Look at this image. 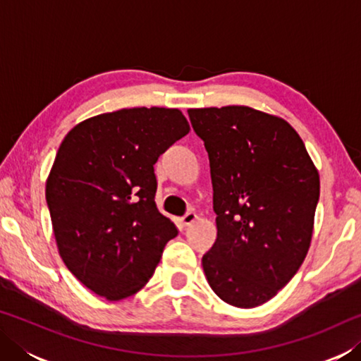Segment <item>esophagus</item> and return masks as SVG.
Here are the masks:
<instances>
[{
  "label": "esophagus",
  "mask_w": 361,
  "mask_h": 361,
  "mask_svg": "<svg viewBox=\"0 0 361 361\" xmlns=\"http://www.w3.org/2000/svg\"><path fill=\"white\" fill-rule=\"evenodd\" d=\"M195 219H197V215H195L194 212H188L186 215L183 216L181 221H183V224H185V226H191L195 221Z\"/></svg>",
  "instance_id": "obj_1"
}]
</instances>
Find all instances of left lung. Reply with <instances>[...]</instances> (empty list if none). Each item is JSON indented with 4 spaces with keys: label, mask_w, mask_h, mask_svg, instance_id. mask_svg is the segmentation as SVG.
<instances>
[{
    "label": "left lung",
    "mask_w": 361,
    "mask_h": 361,
    "mask_svg": "<svg viewBox=\"0 0 361 361\" xmlns=\"http://www.w3.org/2000/svg\"><path fill=\"white\" fill-rule=\"evenodd\" d=\"M210 159L216 240L202 256L219 299L253 309L295 277L309 252L320 175L298 132L276 114L191 108Z\"/></svg>",
    "instance_id": "8db88e82"
}]
</instances>
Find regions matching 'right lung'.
Instances as JSON below:
<instances>
[{"label":"right lung","instance_id":"1","mask_svg":"<svg viewBox=\"0 0 361 361\" xmlns=\"http://www.w3.org/2000/svg\"><path fill=\"white\" fill-rule=\"evenodd\" d=\"M188 132L180 109L143 106L94 116L63 138L46 200L60 258L95 295H135L178 234L156 207L152 166Z\"/></svg>","mask_w":361,"mask_h":361}]
</instances>
